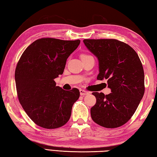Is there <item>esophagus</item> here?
Instances as JSON below:
<instances>
[{
    "mask_svg": "<svg viewBox=\"0 0 157 157\" xmlns=\"http://www.w3.org/2000/svg\"><path fill=\"white\" fill-rule=\"evenodd\" d=\"M79 93H80V95H85L89 94V92L84 91V90H83V89L79 90Z\"/></svg>",
    "mask_w": 157,
    "mask_h": 157,
    "instance_id": "34e87169",
    "label": "esophagus"
}]
</instances>
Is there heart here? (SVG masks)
Segmentation results:
<instances>
[{
  "label": "heart",
  "mask_w": 157,
  "mask_h": 157,
  "mask_svg": "<svg viewBox=\"0 0 157 157\" xmlns=\"http://www.w3.org/2000/svg\"><path fill=\"white\" fill-rule=\"evenodd\" d=\"M88 57H91V56H90V55H81V59H84V58H88Z\"/></svg>",
  "instance_id": "obj_1"
}]
</instances>
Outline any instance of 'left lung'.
Returning <instances> with one entry per match:
<instances>
[{
    "label": "left lung",
    "mask_w": 157,
    "mask_h": 157,
    "mask_svg": "<svg viewBox=\"0 0 157 157\" xmlns=\"http://www.w3.org/2000/svg\"><path fill=\"white\" fill-rule=\"evenodd\" d=\"M98 58L97 79H107L111 93L94 92L96 104L91 109L95 123L106 128L125 124L136 111L145 92L144 71L136 51L116 39H84Z\"/></svg>",
    "instance_id": "1"
}]
</instances>
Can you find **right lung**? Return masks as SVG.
Masks as SVG:
<instances>
[{"mask_svg":"<svg viewBox=\"0 0 157 157\" xmlns=\"http://www.w3.org/2000/svg\"><path fill=\"white\" fill-rule=\"evenodd\" d=\"M79 43V39H37L25 50L17 63L15 82L18 100L31 120L43 128H58L71 118L79 90L65 91L56 86L54 79L63 74L66 60Z\"/></svg>","mask_w":157,"mask_h":157,"instance_id":"obj_1","label":"right lung"}]
</instances>
